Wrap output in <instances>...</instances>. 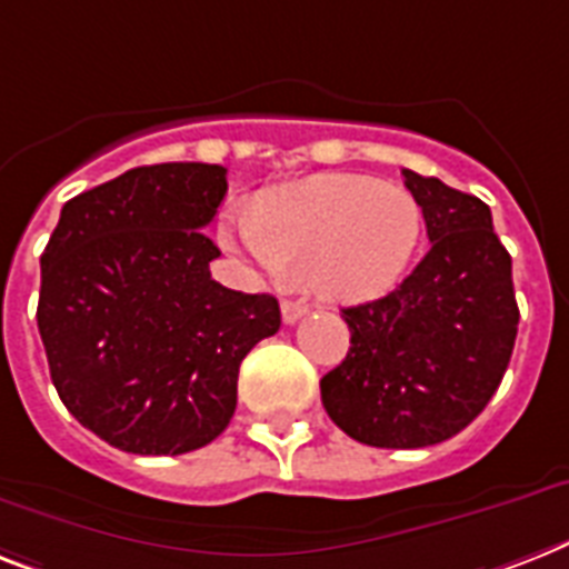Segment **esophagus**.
<instances>
[{
  "label": "esophagus",
  "instance_id": "1",
  "mask_svg": "<svg viewBox=\"0 0 569 569\" xmlns=\"http://www.w3.org/2000/svg\"><path fill=\"white\" fill-rule=\"evenodd\" d=\"M309 307L303 300H283V307H280V316H283V325H295L300 318L307 316Z\"/></svg>",
  "mask_w": 569,
  "mask_h": 569
}]
</instances>
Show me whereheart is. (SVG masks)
Here are the masks:
<instances>
[{
  "label": "heart",
  "instance_id": "1",
  "mask_svg": "<svg viewBox=\"0 0 569 569\" xmlns=\"http://www.w3.org/2000/svg\"><path fill=\"white\" fill-rule=\"evenodd\" d=\"M423 216L412 192L365 174H312L262 192L253 216L228 210L221 239L269 274H309L327 300L389 292L418 251Z\"/></svg>",
  "mask_w": 569,
  "mask_h": 569
}]
</instances>
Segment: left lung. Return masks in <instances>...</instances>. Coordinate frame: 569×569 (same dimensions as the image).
Listing matches in <instances>:
<instances>
[{
  "label": "left lung",
  "instance_id": "8db88e82",
  "mask_svg": "<svg viewBox=\"0 0 569 569\" xmlns=\"http://www.w3.org/2000/svg\"><path fill=\"white\" fill-rule=\"evenodd\" d=\"M403 178L432 244L395 292L341 309L350 350L321 380L332 423L389 450L468 427L500 389L520 321L488 204L412 169Z\"/></svg>",
  "mask_w": 569,
  "mask_h": 569
}]
</instances>
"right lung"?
Instances as JSON below:
<instances>
[{
  "mask_svg": "<svg viewBox=\"0 0 569 569\" xmlns=\"http://www.w3.org/2000/svg\"><path fill=\"white\" fill-rule=\"evenodd\" d=\"M228 192L210 163L137 166L63 204L40 257L37 327L54 389L90 432L137 456L219 438L239 365L280 330L271 295L224 289L204 228Z\"/></svg>",
  "mask_w": 569,
  "mask_h": 569,
  "instance_id": "add662e5",
  "label": "right lung"
}]
</instances>
